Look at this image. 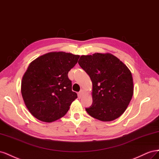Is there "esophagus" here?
Masks as SVG:
<instances>
[{
  "label": "esophagus",
  "instance_id": "1",
  "mask_svg": "<svg viewBox=\"0 0 159 159\" xmlns=\"http://www.w3.org/2000/svg\"><path fill=\"white\" fill-rule=\"evenodd\" d=\"M83 93H84V90L82 89V90H80V92H79V93H78V96H79V97H82V95L83 94Z\"/></svg>",
  "mask_w": 159,
  "mask_h": 159
}]
</instances>
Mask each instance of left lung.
Masks as SVG:
<instances>
[{"label":"left lung","instance_id":"left-lung-1","mask_svg":"<svg viewBox=\"0 0 159 159\" xmlns=\"http://www.w3.org/2000/svg\"><path fill=\"white\" fill-rule=\"evenodd\" d=\"M79 65L93 83V103L85 108L88 114L101 121L114 120L123 114L134 90L128 67L110 53L83 55Z\"/></svg>","mask_w":159,"mask_h":159}]
</instances>
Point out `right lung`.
I'll use <instances>...</instances> for the list:
<instances>
[{
	"instance_id": "obj_1",
	"label": "right lung",
	"mask_w": 159,
	"mask_h": 159,
	"mask_svg": "<svg viewBox=\"0 0 159 159\" xmlns=\"http://www.w3.org/2000/svg\"><path fill=\"white\" fill-rule=\"evenodd\" d=\"M79 57L71 53L52 52L30 63L22 77L21 93L32 115L51 122L66 115L77 98L68 73Z\"/></svg>"
}]
</instances>
